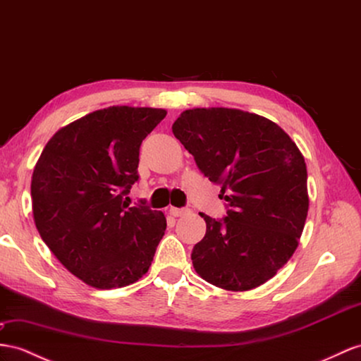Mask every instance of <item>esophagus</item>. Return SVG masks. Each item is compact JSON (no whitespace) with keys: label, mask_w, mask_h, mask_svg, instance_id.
<instances>
[{"label":"esophagus","mask_w":361,"mask_h":361,"mask_svg":"<svg viewBox=\"0 0 361 361\" xmlns=\"http://www.w3.org/2000/svg\"><path fill=\"white\" fill-rule=\"evenodd\" d=\"M188 212H189L188 209H178V207H171L169 209V214L172 216H183V215H186Z\"/></svg>","instance_id":"esophagus-1"}]
</instances>
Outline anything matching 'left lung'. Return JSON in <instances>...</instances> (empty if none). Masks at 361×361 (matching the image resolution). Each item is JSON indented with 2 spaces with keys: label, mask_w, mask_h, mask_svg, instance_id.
<instances>
[{
  "label": "left lung",
  "mask_w": 361,
  "mask_h": 361,
  "mask_svg": "<svg viewBox=\"0 0 361 361\" xmlns=\"http://www.w3.org/2000/svg\"><path fill=\"white\" fill-rule=\"evenodd\" d=\"M172 133L200 171L219 184L227 216L206 221L192 264L206 282L248 291L288 262L308 215L307 164L271 120L235 108L183 111Z\"/></svg>",
  "instance_id": "left-lung-1"
}]
</instances>
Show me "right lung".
<instances>
[{
	"instance_id": "add662e5",
	"label": "right lung",
	"mask_w": 361,
	"mask_h": 361,
	"mask_svg": "<svg viewBox=\"0 0 361 361\" xmlns=\"http://www.w3.org/2000/svg\"><path fill=\"white\" fill-rule=\"evenodd\" d=\"M164 117L161 108L97 109L61 128L35 166L36 228L56 259L94 288L137 282L164 235L163 212L123 200L138 180L140 145Z\"/></svg>"
}]
</instances>
